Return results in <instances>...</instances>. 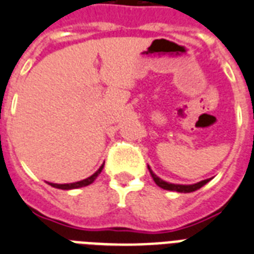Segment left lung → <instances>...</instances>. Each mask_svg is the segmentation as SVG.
Returning <instances> with one entry per match:
<instances>
[{
	"label": "left lung",
	"instance_id": "left-lung-1",
	"mask_svg": "<svg viewBox=\"0 0 254 254\" xmlns=\"http://www.w3.org/2000/svg\"><path fill=\"white\" fill-rule=\"evenodd\" d=\"M147 169H149V171H150L151 178L154 179L155 185L159 186V187L163 190H169V191H177V192H185V193L193 192V191H196V190H199L200 187H203L205 183H208V182L211 181V179H204V181L197 182V183H193V185H175V183H169V182L163 181V179H161L158 175H155V174L153 173V170L150 169V166H147Z\"/></svg>",
	"mask_w": 254,
	"mask_h": 254
}]
</instances>
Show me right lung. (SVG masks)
<instances>
[{
	"instance_id": "obj_1",
	"label": "right lung",
	"mask_w": 254,
	"mask_h": 254,
	"mask_svg": "<svg viewBox=\"0 0 254 254\" xmlns=\"http://www.w3.org/2000/svg\"><path fill=\"white\" fill-rule=\"evenodd\" d=\"M104 167V163L100 166V169L96 171L95 174H92L91 177L85 178V179H83V181H79V182H75V183H64V185H58V183H50V182H47L51 187H55V189H61V190H73V189H80V187H85V186L91 185V183H93V181H95L96 178L99 177V174L101 173V170H103Z\"/></svg>"
}]
</instances>
